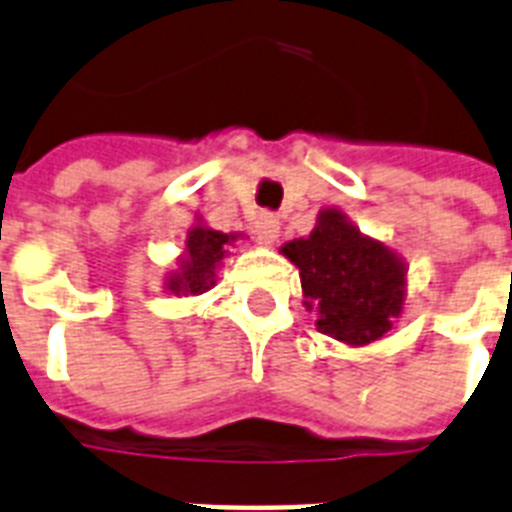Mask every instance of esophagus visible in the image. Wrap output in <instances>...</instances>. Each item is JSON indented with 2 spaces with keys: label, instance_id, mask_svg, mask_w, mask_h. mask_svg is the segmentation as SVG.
<instances>
[{
  "label": "esophagus",
  "instance_id": "1",
  "mask_svg": "<svg viewBox=\"0 0 512 512\" xmlns=\"http://www.w3.org/2000/svg\"><path fill=\"white\" fill-rule=\"evenodd\" d=\"M278 228H281V223H278V218L273 213L257 215L255 234H257V239H260V242H263V244H273V242H276Z\"/></svg>",
  "mask_w": 512,
  "mask_h": 512
}]
</instances>
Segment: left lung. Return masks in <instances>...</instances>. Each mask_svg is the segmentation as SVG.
Segmentation results:
<instances>
[{"label":"left lung","mask_w":512,"mask_h":512,"mask_svg":"<svg viewBox=\"0 0 512 512\" xmlns=\"http://www.w3.org/2000/svg\"><path fill=\"white\" fill-rule=\"evenodd\" d=\"M299 268L307 310L318 313V331L360 347L376 342L400 318L405 302V263L389 247L368 239L342 210H321L305 239L284 244Z\"/></svg>","instance_id":"left-lung-1"}]
</instances>
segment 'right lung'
Returning a JSON list of instances; mask_svg holds the SVG:
<instances>
[{
  "label": "right lung",
  "instance_id": "add662e5",
  "mask_svg": "<svg viewBox=\"0 0 512 512\" xmlns=\"http://www.w3.org/2000/svg\"><path fill=\"white\" fill-rule=\"evenodd\" d=\"M236 236L213 231L207 226H194L186 236V255L181 270L168 278V289L173 294H202L215 284V270L226 257V244Z\"/></svg>",
  "mask_w": 512,
  "mask_h": 512
}]
</instances>
